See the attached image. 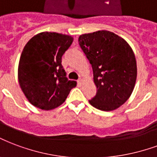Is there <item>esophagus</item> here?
I'll use <instances>...</instances> for the list:
<instances>
[{"mask_svg":"<svg viewBox=\"0 0 157 157\" xmlns=\"http://www.w3.org/2000/svg\"><path fill=\"white\" fill-rule=\"evenodd\" d=\"M77 82H78V84L82 85V83H83V79L80 78V79H79V80H78V81H77Z\"/></svg>","mask_w":157,"mask_h":157,"instance_id":"1","label":"esophagus"}]
</instances>
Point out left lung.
Listing matches in <instances>:
<instances>
[{"label": "left lung", "instance_id": "left-lung-1", "mask_svg": "<svg viewBox=\"0 0 157 157\" xmlns=\"http://www.w3.org/2000/svg\"><path fill=\"white\" fill-rule=\"evenodd\" d=\"M79 45L93 70L96 95L89 101L101 111H113L128 100L136 80V61L128 43L113 32L83 34Z\"/></svg>", "mask_w": 157, "mask_h": 157}]
</instances>
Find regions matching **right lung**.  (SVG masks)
Here are the masks:
<instances>
[{"mask_svg":"<svg viewBox=\"0 0 157 157\" xmlns=\"http://www.w3.org/2000/svg\"><path fill=\"white\" fill-rule=\"evenodd\" d=\"M71 36L41 32L24 47L18 67L20 86L32 105L52 110L63 103L76 86L69 81L61 65V57L72 44Z\"/></svg>","mask_w":157,"mask_h":157,"instance_id":"add662e5","label":"right lung"}]
</instances>
